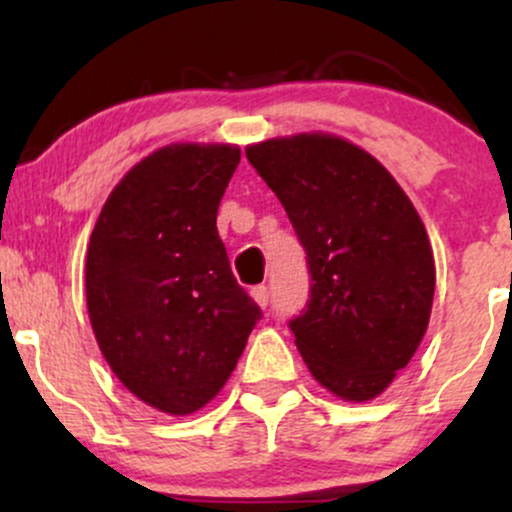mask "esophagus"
<instances>
[{
	"label": "esophagus",
	"instance_id": "obj_1",
	"mask_svg": "<svg viewBox=\"0 0 512 512\" xmlns=\"http://www.w3.org/2000/svg\"><path fill=\"white\" fill-rule=\"evenodd\" d=\"M250 296L255 298V303L260 305V308H267V305H269V289H267V286H264V284L252 286Z\"/></svg>",
	"mask_w": 512,
	"mask_h": 512
}]
</instances>
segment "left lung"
<instances>
[{"instance_id":"8db88e82","label":"left lung","mask_w":512,"mask_h":512,"mask_svg":"<svg viewBox=\"0 0 512 512\" xmlns=\"http://www.w3.org/2000/svg\"><path fill=\"white\" fill-rule=\"evenodd\" d=\"M305 250L310 298L289 320L305 366L332 395L378 397L424 339L436 264L424 221L387 170L332 134L248 146Z\"/></svg>"}]
</instances>
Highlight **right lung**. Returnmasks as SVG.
Segmentation results:
<instances>
[{"label": "right lung", "mask_w": 512, "mask_h": 512, "mask_svg": "<svg viewBox=\"0 0 512 512\" xmlns=\"http://www.w3.org/2000/svg\"><path fill=\"white\" fill-rule=\"evenodd\" d=\"M238 163L231 144L163 146L110 192L88 243L86 305L105 361L173 416L219 395L262 317L216 231Z\"/></svg>", "instance_id": "add662e5"}]
</instances>
